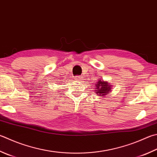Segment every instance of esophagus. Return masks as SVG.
<instances>
[{"mask_svg": "<svg viewBox=\"0 0 157 157\" xmlns=\"http://www.w3.org/2000/svg\"><path fill=\"white\" fill-rule=\"evenodd\" d=\"M82 76H77L75 77V81H82Z\"/></svg>", "mask_w": 157, "mask_h": 157, "instance_id": "esophagus-1", "label": "esophagus"}]
</instances>
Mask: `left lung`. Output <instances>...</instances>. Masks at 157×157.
I'll list each match as a JSON object with an SVG mask.
<instances>
[{
  "mask_svg": "<svg viewBox=\"0 0 157 157\" xmlns=\"http://www.w3.org/2000/svg\"><path fill=\"white\" fill-rule=\"evenodd\" d=\"M95 93L99 96H105L111 91L112 85L109 84V82L105 81L104 80H98L95 85Z\"/></svg>",
  "mask_w": 157,
  "mask_h": 157,
  "instance_id": "left-lung-1",
  "label": "left lung"
}]
</instances>
